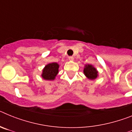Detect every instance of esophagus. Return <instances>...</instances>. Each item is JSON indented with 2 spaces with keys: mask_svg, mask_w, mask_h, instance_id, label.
I'll list each match as a JSON object with an SVG mask.
<instances>
[{
  "mask_svg": "<svg viewBox=\"0 0 132 132\" xmlns=\"http://www.w3.org/2000/svg\"><path fill=\"white\" fill-rule=\"evenodd\" d=\"M69 59L70 61H73L74 57H73V56H70V57H69Z\"/></svg>",
  "mask_w": 132,
  "mask_h": 132,
  "instance_id": "obj_1",
  "label": "esophagus"
}]
</instances>
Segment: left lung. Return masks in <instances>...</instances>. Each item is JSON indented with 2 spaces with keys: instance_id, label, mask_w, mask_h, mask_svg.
Segmentation results:
<instances>
[{
  "instance_id": "8db88e82",
  "label": "left lung",
  "mask_w": 132,
  "mask_h": 132,
  "mask_svg": "<svg viewBox=\"0 0 132 132\" xmlns=\"http://www.w3.org/2000/svg\"><path fill=\"white\" fill-rule=\"evenodd\" d=\"M83 72L85 76L88 79H91V80L95 79L98 76L97 70L91 65H85Z\"/></svg>"
}]
</instances>
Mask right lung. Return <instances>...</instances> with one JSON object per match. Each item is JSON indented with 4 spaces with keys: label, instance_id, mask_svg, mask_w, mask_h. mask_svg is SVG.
Instances as JSON below:
<instances>
[{
    "label": "right lung",
    "instance_id": "1",
    "mask_svg": "<svg viewBox=\"0 0 132 132\" xmlns=\"http://www.w3.org/2000/svg\"><path fill=\"white\" fill-rule=\"evenodd\" d=\"M59 65L57 63H52L46 65L43 69L42 74L43 79L45 80H53L59 72Z\"/></svg>",
    "mask_w": 132,
    "mask_h": 132
}]
</instances>
